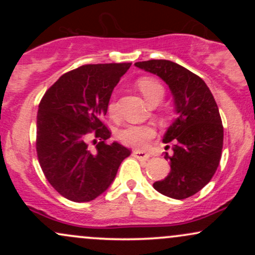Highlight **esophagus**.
I'll return each instance as SVG.
<instances>
[{"label": "esophagus", "instance_id": "34e87169", "mask_svg": "<svg viewBox=\"0 0 255 255\" xmlns=\"http://www.w3.org/2000/svg\"><path fill=\"white\" fill-rule=\"evenodd\" d=\"M133 154L135 156L137 159H148L150 158V153H147V152H144V151H140V150H135L133 151Z\"/></svg>", "mask_w": 255, "mask_h": 255}]
</instances>
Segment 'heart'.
Instances as JSON below:
<instances>
[{"instance_id": "obj_1", "label": "heart", "mask_w": 255, "mask_h": 255, "mask_svg": "<svg viewBox=\"0 0 255 255\" xmlns=\"http://www.w3.org/2000/svg\"><path fill=\"white\" fill-rule=\"evenodd\" d=\"M136 85L146 101L151 104L154 102H159L164 96L162 85L152 78H140L136 81ZM116 110H118V107H116L115 99L111 98L108 104V111L110 115H115ZM154 135H156V130L151 126H127L119 131L118 139L124 145L135 148H144Z\"/></svg>"}]
</instances>
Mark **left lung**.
I'll use <instances>...</instances> for the list:
<instances>
[{
	"instance_id": "8db88e82",
	"label": "left lung",
	"mask_w": 255,
	"mask_h": 255,
	"mask_svg": "<svg viewBox=\"0 0 255 255\" xmlns=\"http://www.w3.org/2000/svg\"><path fill=\"white\" fill-rule=\"evenodd\" d=\"M135 66L168 84L177 114L163 139L172 145L171 156L166 152L164 156L170 162V172L153 183L154 189L178 200L192 197L210 182L221 160L223 125L217 103L203 79L180 64L150 60Z\"/></svg>"
}]
</instances>
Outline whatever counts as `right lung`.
<instances>
[{
    "mask_svg": "<svg viewBox=\"0 0 255 255\" xmlns=\"http://www.w3.org/2000/svg\"><path fill=\"white\" fill-rule=\"evenodd\" d=\"M130 64H85L64 73L40 101L38 160L49 183L68 200L85 203L101 195L130 154L119 142H105L111 131L102 122L114 87Z\"/></svg>",
    "mask_w": 255,
    "mask_h": 255,
    "instance_id": "1",
    "label": "right lung"
}]
</instances>
